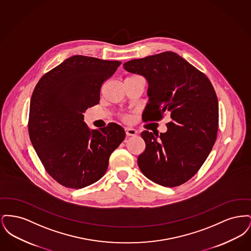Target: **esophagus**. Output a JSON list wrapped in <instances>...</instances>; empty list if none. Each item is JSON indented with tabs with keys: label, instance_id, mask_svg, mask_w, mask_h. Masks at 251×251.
Wrapping results in <instances>:
<instances>
[{
	"label": "esophagus",
	"instance_id": "34e87169",
	"mask_svg": "<svg viewBox=\"0 0 251 251\" xmlns=\"http://www.w3.org/2000/svg\"><path fill=\"white\" fill-rule=\"evenodd\" d=\"M125 132H126L127 136H132V135H136L137 134V131L136 130H134L132 128H129V127L125 128Z\"/></svg>",
	"mask_w": 251,
	"mask_h": 251
}]
</instances>
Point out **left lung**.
Returning a JSON list of instances; mask_svg holds the SVG:
<instances>
[{"mask_svg": "<svg viewBox=\"0 0 251 251\" xmlns=\"http://www.w3.org/2000/svg\"><path fill=\"white\" fill-rule=\"evenodd\" d=\"M127 72L148 82L149 101L144 121L170 116L167 131L154 135L143 131L146 150L138 167L157 184L174 187L191 179L215 144L218 101L209 79L186 60L165 51L123 64Z\"/></svg>", "mask_w": 251, "mask_h": 251, "instance_id": "8db88e82", "label": "left lung"}]
</instances>
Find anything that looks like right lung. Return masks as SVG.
<instances>
[{"instance_id":"1","label":"right lung","mask_w":251,"mask_h":251,"mask_svg":"<svg viewBox=\"0 0 251 251\" xmlns=\"http://www.w3.org/2000/svg\"><path fill=\"white\" fill-rule=\"evenodd\" d=\"M120 64L73 55L46 73L34 89L30 139L47 172L66 187L80 189L100 179L111 153L125 138L117 123L90 130L83 115L99 103L101 84Z\"/></svg>"}]
</instances>
